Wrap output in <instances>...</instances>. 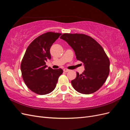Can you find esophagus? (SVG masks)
<instances>
[{"mask_svg": "<svg viewBox=\"0 0 130 130\" xmlns=\"http://www.w3.org/2000/svg\"><path fill=\"white\" fill-rule=\"evenodd\" d=\"M63 71H64V72H68L69 71V70L68 69H63Z\"/></svg>", "mask_w": 130, "mask_h": 130, "instance_id": "34e87169", "label": "esophagus"}]
</instances>
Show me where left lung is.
Segmentation results:
<instances>
[{
    "mask_svg": "<svg viewBox=\"0 0 130 130\" xmlns=\"http://www.w3.org/2000/svg\"><path fill=\"white\" fill-rule=\"evenodd\" d=\"M73 49L76 59L84 63V72L76 73L71 81L77 92L84 94L95 92L104 85L109 73V60L104 49L94 38L82 34H63L60 37Z\"/></svg>",
    "mask_w": 130,
    "mask_h": 130,
    "instance_id": "8db88e82",
    "label": "left lung"
}]
</instances>
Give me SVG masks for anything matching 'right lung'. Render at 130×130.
Masks as SVG:
<instances>
[{
    "mask_svg": "<svg viewBox=\"0 0 130 130\" xmlns=\"http://www.w3.org/2000/svg\"><path fill=\"white\" fill-rule=\"evenodd\" d=\"M62 34L47 32L31 42L26 49L21 64L22 75L31 91L45 95L55 88L58 77L63 73L61 68H46L45 62L50 60V49Z\"/></svg>",
    "mask_w": 130,
    "mask_h": 130,
    "instance_id": "obj_1",
    "label": "right lung"
}]
</instances>
